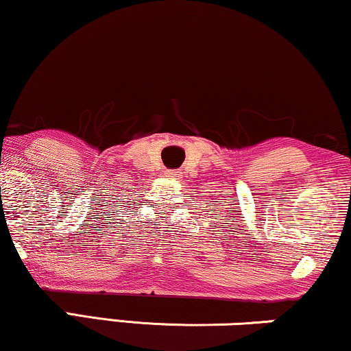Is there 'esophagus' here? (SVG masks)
I'll return each mask as SVG.
<instances>
[{"label":"esophagus","instance_id":"obj_1","mask_svg":"<svg viewBox=\"0 0 351 351\" xmlns=\"http://www.w3.org/2000/svg\"><path fill=\"white\" fill-rule=\"evenodd\" d=\"M179 174H177V171H172V169H167L166 171V177H177Z\"/></svg>","mask_w":351,"mask_h":351}]
</instances>
